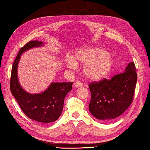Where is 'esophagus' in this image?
Returning a JSON list of instances; mask_svg holds the SVG:
<instances>
[{
	"label": "esophagus",
	"instance_id": "obj_1",
	"mask_svg": "<svg viewBox=\"0 0 150 150\" xmlns=\"http://www.w3.org/2000/svg\"><path fill=\"white\" fill-rule=\"evenodd\" d=\"M82 86H83V84H82V82H80V81H76V82H75V84H74V86H75V88L82 87Z\"/></svg>",
	"mask_w": 150,
	"mask_h": 150
}]
</instances>
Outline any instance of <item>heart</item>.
<instances>
[{
	"instance_id": "heart-1",
	"label": "heart",
	"mask_w": 150,
	"mask_h": 150,
	"mask_svg": "<svg viewBox=\"0 0 150 150\" xmlns=\"http://www.w3.org/2000/svg\"><path fill=\"white\" fill-rule=\"evenodd\" d=\"M75 58L68 56L66 59L67 66L71 69L77 68V60L84 63L82 71L88 79L92 81H100L112 71L114 62L106 50L97 47H86L76 52Z\"/></svg>"
}]
</instances>
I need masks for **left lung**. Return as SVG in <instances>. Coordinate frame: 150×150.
<instances>
[{
  "label": "left lung",
  "instance_id": "left-lung-1",
  "mask_svg": "<svg viewBox=\"0 0 150 150\" xmlns=\"http://www.w3.org/2000/svg\"><path fill=\"white\" fill-rule=\"evenodd\" d=\"M137 81L134 62L129 63L125 71L89 84L90 113L96 119L110 121L119 117L132 103Z\"/></svg>",
  "mask_w": 150,
  "mask_h": 150
}]
</instances>
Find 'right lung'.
<instances>
[{
    "label": "right lung",
    "instance_id": "1",
    "mask_svg": "<svg viewBox=\"0 0 150 150\" xmlns=\"http://www.w3.org/2000/svg\"><path fill=\"white\" fill-rule=\"evenodd\" d=\"M41 41L31 40L19 51L13 64L10 90L22 111L31 119L42 123L53 122L60 117L67 93L71 90L73 82H52L42 93L31 94L21 87L17 77L18 63L21 55L33 47H41Z\"/></svg>",
    "mask_w": 150,
    "mask_h": 150
}]
</instances>
